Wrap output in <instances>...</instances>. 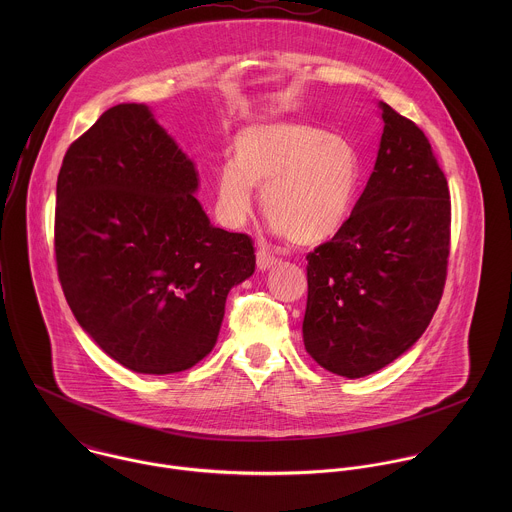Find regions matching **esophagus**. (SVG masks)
Returning <instances> with one entry per match:
<instances>
[{
    "label": "esophagus",
    "mask_w": 512,
    "mask_h": 512,
    "mask_svg": "<svg viewBox=\"0 0 512 512\" xmlns=\"http://www.w3.org/2000/svg\"><path fill=\"white\" fill-rule=\"evenodd\" d=\"M256 264H258V270H270L272 266H276L278 264V258L274 256V254H270V252H266L264 248H260L258 252H256Z\"/></svg>",
    "instance_id": "1"
}]
</instances>
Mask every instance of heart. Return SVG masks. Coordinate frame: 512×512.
Segmentation results:
<instances>
[{
    "instance_id": "b5f03b06",
    "label": "heart",
    "mask_w": 512,
    "mask_h": 512,
    "mask_svg": "<svg viewBox=\"0 0 512 512\" xmlns=\"http://www.w3.org/2000/svg\"><path fill=\"white\" fill-rule=\"evenodd\" d=\"M361 157L345 136L307 122H262L242 128L220 167L215 209L236 228L252 213L254 187L262 211L293 244H315L343 228L357 203Z\"/></svg>"
}]
</instances>
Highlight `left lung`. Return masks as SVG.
Masks as SVG:
<instances>
[{"mask_svg":"<svg viewBox=\"0 0 512 512\" xmlns=\"http://www.w3.org/2000/svg\"><path fill=\"white\" fill-rule=\"evenodd\" d=\"M374 171L349 220L307 254L303 343L325 370L361 378L406 353L447 278L451 201L426 134L380 102Z\"/></svg>","mask_w":512,"mask_h":512,"instance_id":"8db88e82","label":"left lung"}]
</instances>
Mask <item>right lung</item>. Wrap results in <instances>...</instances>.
<instances>
[{"mask_svg": "<svg viewBox=\"0 0 512 512\" xmlns=\"http://www.w3.org/2000/svg\"><path fill=\"white\" fill-rule=\"evenodd\" d=\"M197 187L193 161L144 104L106 110L65 153L59 282L80 327L134 372L205 359L230 288L254 274L252 238L211 224Z\"/></svg>", "mask_w": 512, "mask_h": 512, "instance_id": "add662e5", "label": "right lung"}]
</instances>
